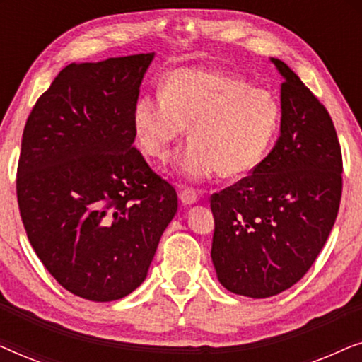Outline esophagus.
Instances as JSON below:
<instances>
[{
	"mask_svg": "<svg viewBox=\"0 0 362 362\" xmlns=\"http://www.w3.org/2000/svg\"><path fill=\"white\" fill-rule=\"evenodd\" d=\"M180 199L185 206H192V204H196V202H197V194H196L194 189H189V187H187V189H186V187L182 189V187H181Z\"/></svg>",
	"mask_w": 362,
	"mask_h": 362,
	"instance_id": "34e87169",
	"label": "esophagus"
}]
</instances>
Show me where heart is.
<instances>
[{"instance_id": "1", "label": "heart", "mask_w": 362, "mask_h": 362, "mask_svg": "<svg viewBox=\"0 0 362 362\" xmlns=\"http://www.w3.org/2000/svg\"><path fill=\"white\" fill-rule=\"evenodd\" d=\"M140 150L166 160L187 128L189 145L175 171L191 181L221 173L235 177L264 161L280 127V105L269 90L211 69L181 67L160 86V95H143L133 107Z\"/></svg>"}]
</instances>
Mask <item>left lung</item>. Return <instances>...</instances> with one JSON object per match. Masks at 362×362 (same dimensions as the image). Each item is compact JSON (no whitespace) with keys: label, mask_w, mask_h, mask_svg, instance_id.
Listing matches in <instances>:
<instances>
[{"label":"left lung","mask_w":362,"mask_h":362,"mask_svg":"<svg viewBox=\"0 0 362 362\" xmlns=\"http://www.w3.org/2000/svg\"><path fill=\"white\" fill-rule=\"evenodd\" d=\"M280 136L250 176L212 194L211 259L232 293L269 298L301 280L338 216L343 160L329 113L281 62Z\"/></svg>","instance_id":"obj_1"}]
</instances>
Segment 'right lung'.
<instances>
[{"label": "right lung", "instance_id": "1", "mask_svg": "<svg viewBox=\"0 0 362 362\" xmlns=\"http://www.w3.org/2000/svg\"><path fill=\"white\" fill-rule=\"evenodd\" d=\"M155 52L69 64L34 105L18 165L21 219L71 293L113 301L145 281L177 196L133 148V107Z\"/></svg>", "mask_w": 362, "mask_h": 362}]
</instances>
